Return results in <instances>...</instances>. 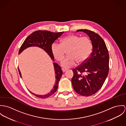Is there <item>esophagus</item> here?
<instances>
[{
	"label": "esophagus",
	"instance_id": "esophagus-1",
	"mask_svg": "<svg viewBox=\"0 0 126 126\" xmlns=\"http://www.w3.org/2000/svg\"><path fill=\"white\" fill-rule=\"evenodd\" d=\"M62 71H63V72H65L66 70H67V69H62Z\"/></svg>",
	"mask_w": 126,
	"mask_h": 126
}]
</instances>
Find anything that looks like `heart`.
Masks as SVG:
<instances>
[{"label": "heart", "mask_w": 126, "mask_h": 126, "mask_svg": "<svg viewBox=\"0 0 126 126\" xmlns=\"http://www.w3.org/2000/svg\"><path fill=\"white\" fill-rule=\"evenodd\" d=\"M51 52L56 60L60 61L67 53L66 56L61 65L64 68L74 66L76 62L81 64L86 61L92 50V44L88 37H81L76 34H70L62 38L60 44L53 43Z\"/></svg>", "instance_id": "b5f03b06"}]
</instances>
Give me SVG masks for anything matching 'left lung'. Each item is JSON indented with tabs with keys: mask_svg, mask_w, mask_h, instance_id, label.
I'll return each instance as SVG.
<instances>
[{
	"mask_svg": "<svg viewBox=\"0 0 126 126\" xmlns=\"http://www.w3.org/2000/svg\"><path fill=\"white\" fill-rule=\"evenodd\" d=\"M89 37L92 44V52L88 59L72 70L73 88L76 93L90 96L100 89L109 72V56L105 43L97 33L88 30L79 29Z\"/></svg>",
	"mask_w": 126,
	"mask_h": 126,
	"instance_id": "8db88e82",
	"label": "left lung"
}]
</instances>
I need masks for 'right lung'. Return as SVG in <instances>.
<instances>
[{"mask_svg": "<svg viewBox=\"0 0 126 126\" xmlns=\"http://www.w3.org/2000/svg\"><path fill=\"white\" fill-rule=\"evenodd\" d=\"M63 33L64 32L55 33L47 30L36 31L29 35L25 40L19 49V54L29 47L37 46L42 48L50 56L53 61H54V57L51 52V45L55 41V40L61 36ZM53 65L54 66L56 79L53 89L50 93L44 95H36L30 91L31 94L36 97L41 98H45L51 96L56 92L58 88V83L61 77H62L63 73L61 67L56 63H53ZM18 71L21 77H22L21 73L19 68Z\"/></svg>", "mask_w": 126, "mask_h": 126, "instance_id": "right-lung-1", "label": "right lung"}]
</instances>
